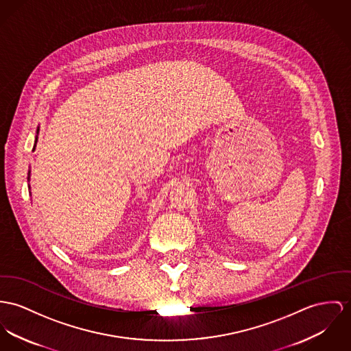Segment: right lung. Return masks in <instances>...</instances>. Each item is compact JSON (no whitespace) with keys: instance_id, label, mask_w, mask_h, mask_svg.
I'll return each mask as SVG.
<instances>
[{"instance_id":"1","label":"right lung","mask_w":351,"mask_h":351,"mask_svg":"<svg viewBox=\"0 0 351 351\" xmlns=\"http://www.w3.org/2000/svg\"><path fill=\"white\" fill-rule=\"evenodd\" d=\"M38 132H40V127H37V135H36V137H34V147H33V151L36 149V144H37V140H38ZM27 180H30V171L27 172ZM29 189H30V186H29Z\"/></svg>"}]
</instances>
